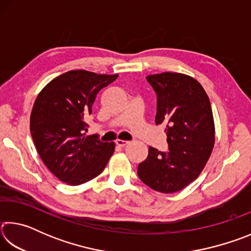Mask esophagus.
<instances>
[{
	"label": "esophagus",
	"instance_id": "1",
	"mask_svg": "<svg viewBox=\"0 0 251 251\" xmlns=\"http://www.w3.org/2000/svg\"><path fill=\"white\" fill-rule=\"evenodd\" d=\"M116 145L117 146H120V147H124V146H126V145H128L129 144V142H127V141H122V139H116Z\"/></svg>",
	"mask_w": 251,
	"mask_h": 251
}]
</instances>
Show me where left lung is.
I'll return each instance as SVG.
<instances>
[{
	"instance_id": "8db88e82",
	"label": "left lung",
	"mask_w": 251,
	"mask_h": 251,
	"mask_svg": "<svg viewBox=\"0 0 251 251\" xmlns=\"http://www.w3.org/2000/svg\"><path fill=\"white\" fill-rule=\"evenodd\" d=\"M157 95L156 125L164 124L168 151L150 147L138 165L141 180L156 192H179L202 172L215 144L210 100L196 79L180 73L147 76Z\"/></svg>"
}]
</instances>
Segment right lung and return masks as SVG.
<instances>
[{
	"label": "right lung",
	"mask_w": 251,
	"mask_h": 251,
	"mask_svg": "<svg viewBox=\"0 0 251 251\" xmlns=\"http://www.w3.org/2000/svg\"><path fill=\"white\" fill-rule=\"evenodd\" d=\"M117 77L70 71L50 80L37 95L29 129L41 159L61 181L77 186L93 179L115 151V143L85 136L84 130L97 93Z\"/></svg>",
	"instance_id": "obj_1"
}]
</instances>
